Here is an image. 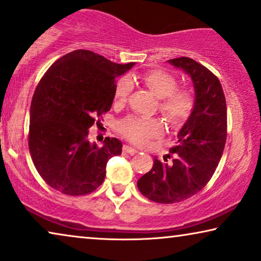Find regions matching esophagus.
Here are the masks:
<instances>
[{"instance_id": "34e87169", "label": "esophagus", "mask_w": 261, "mask_h": 261, "mask_svg": "<svg viewBox=\"0 0 261 261\" xmlns=\"http://www.w3.org/2000/svg\"><path fill=\"white\" fill-rule=\"evenodd\" d=\"M123 151L125 152V154H130V155H134L137 152L136 149H134L133 147H128V145H124Z\"/></svg>"}]
</instances>
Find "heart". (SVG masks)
<instances>
[{
	"label": "heart",
	"mask_w": 261,
	"mask_h": 261,
	"mask_svg": "<svg viewBox=\"0 0 261 261\" xmlns=\"http://www.w3.org/2000/svg\"><path fill=\"white\" fill-rule=\"evenodd\" d=\"M142 82L160 99V112L169 123L180 124L189 118L193 109V96L189 90L176 88L178 83L172 75L160 70L149 71L143 75ZM131 90V80L126 77L119 80L114 89V100L117 102L126 101ZM119 130L127 140L143 144L149 138L159 136L162 133V125L156 119L127 117L120 121Z\"/></svg>",
	"instance_id": "obj_1"
}]
</instances>
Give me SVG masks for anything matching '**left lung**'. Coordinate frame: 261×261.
<instances>
[{"instance_id":"left-lung-1","label":"left lung","mask_w":261,"mask_h":261,"mask_svg":"<svg viewBox=\"0 0 261 261\" xmlns=\"http://www.w3.org/2000/svg\"><path fill=\"white\" fill-rule=\"evenodd\" d=\"M167 62L192 80L193 109L167 156L172 155V162L154 158L151 169L138 179L137 187L148 199L172 204L194 196L214 175L227 138V105L220 80L209 69L189 57Z\"/></svg>"}]
</instances>
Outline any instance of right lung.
Returning a JSON list of instances; mask_svg holds the SVG:
<instances>
[{"label": "right lung", "instance_id": "1", "mask_svg": "<svg viewBox=\"0 0 261 261\" xmlns=\"http://www.w3.org/2000/svg\"><path fill=\"white\" fill-rule=\"evenodd\" d=\"M134 65L76 50L41 77L31 102L29 147L38 173L52 189L82 196L103 182L107 161L121 154L123 144L106 137L99 147L89 142L88 131L95 117L112 106L116 79Z\"/></svg>", "mask_w": 261, "mask_h": 261}]
</instances>
